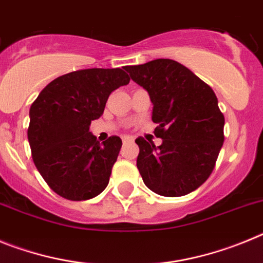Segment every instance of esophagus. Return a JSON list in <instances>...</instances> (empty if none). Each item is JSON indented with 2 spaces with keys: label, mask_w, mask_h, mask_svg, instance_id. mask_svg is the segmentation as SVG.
Masks as SVG:
<instances>
[{
  "label": "esophagus",
  "mask_w": 263,
  "mask_h": 263,
  "mask_svg": "<svg viewBox=\"0 0 263 263\" xmlns=\"http://www.w3.org/2000/svg\"><path fill=\"white\" fill-rule=\"evenodd\" d=\"M122 141H124V143L132 142V141H133V138H132V137H129V136H126V137H124V138H122Z\"/></svg>",
  "instance_id": "esophagus-1"
}]
</instances>
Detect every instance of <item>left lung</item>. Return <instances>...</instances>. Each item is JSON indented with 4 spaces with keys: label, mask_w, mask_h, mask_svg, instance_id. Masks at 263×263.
<instances>
[{
    "label": "left lung",
    "mask_w": 263,
    "mask_h": 263,
    "mask_svg": "<svg viewBox=\"0 0 263 263\" xmlns=\"http://www.w3.org/2000/svg\"><path fill=\"white\" fill-rule=\"evenodd\" d=\"M153 103L155 146L138 137L137 167L143 183L162 196H184L213 171L224 143V116L215 92L180 63L155 59L124 67Z\"/></svg>",
    "instance_id": "8db88e82"
}]
</instances>
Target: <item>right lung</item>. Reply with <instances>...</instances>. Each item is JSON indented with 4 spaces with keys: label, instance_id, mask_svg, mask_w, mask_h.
I'll return each instance as SVG.
<instances>
[{
    "label": "right lung",
    "instance_id": "right-lung-1",
    "mask_svg": "<svg viewBox=\"0 0 263 263\" xmlns=\"http://www.w3.org/2000/svg\"><path fill=\"white\" fill-rule=\"evenodd\" d=\"M130 78L121 68H90L55 79L30 108L27 130L32 160L42 178L68 200H88L106 188L122 146L111 136L100 145L89 132L109 95Z\"/></svg>",
    "mask_w": 263,
    "mask_h": 263
}]
</instances>
